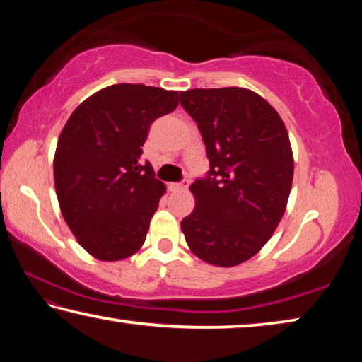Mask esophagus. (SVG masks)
I'll return each mask as SVG.
<instances>
[{
    "label": "esophagus",
    "instance_id": "1",
    "mask_svg": "<svg viewBox=\"0 0 362 362\" xmlns=\"http://www.w3.org/2000/svg\"><path fill=\"white\" fill-rule=\"evenodd\" d=\"M189 187V179H183L180 183H173L174 189H187Z\"/></svg>",
    "mask_w": 362,
    "mask_h": 362
}]
</instances>
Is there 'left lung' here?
<instances>
[{"label": "left lung", "mask_w": 362, "mask_h": 362, "mask_svg": "<svg viewBox=\"0 0 362 362\" xmlns=\"http://www.w3.org/2000/svg\"><path fill=\"white\" fill-rule=\"evenodd\" d=\"M180 105L198 124L211 166L189 187L196 206L182 231L201 260L240 265L284 216L293 177L289 134L276 110L244 88L189 89Z\"/></svg>", "instance_id": "left-lung-1"}]
</instances>
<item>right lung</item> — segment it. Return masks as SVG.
<instances>
[{
  "mask_svg": "<svg viewBox=\"0 0 362 362\" xmlns=\"http://www.w3.org/2000/svg\"><path fill=\"white\" fill-rule=\"evenodd\" d=\"M179 105V93L113 84L88 97L66 121L54 156L60 211L81 247L122 260L145 243L166 185L140 164L151 122Z\"/></svg>",
  "mask_w": 362,
  "mask_h": 362,
  "instance_id": "obj_1",
  "label": "right lung"
}]
</instances>
